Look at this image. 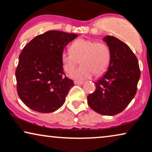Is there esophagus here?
<instances>
[{
	"label": "esophagus",
	"instance_id": "obj_1",
	"mask_svg": "<svg viewBox=\"0 0 152 152\" xmlns=\"http://www.w3.org/2000/svg\"><path fill=\"white\" fill-rule=\"evenodd\" d=\"M74 84H76V85H82V84H83V82L78 81V80H74Z\"/></svg>",
	"mask_w": 152,
	"mask_h": 152
}]
</instances>
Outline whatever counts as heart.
Listing matches in <instances>:
<instances>
[{
  "mask_svg": "<svg viewBox=\"0 0 152 152\" xmlns=\"http://www.w3.org/2000/svg\"><path fill=\"white\" fill-rule=\"evenodd\" d=\"M62 62L64 69L69 72L80 62L82 65L71 72V76L85 80L95 74L99 76L106 72L110 61L108 46L94 40L79 39L73 42L70 49L63 50Z\"/></svg>",
  "mask_w": 152,
  "mask_h": 152,
  "instance_id": "heart-1",
  "label": "heart"
}]
</instances>
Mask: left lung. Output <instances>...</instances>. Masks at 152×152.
I'll return each mask as SVG.
<instances>
[{
  "label": "left lung",
  "instance_id": "1",
  "mask_svg": "<svg viewBox=\"0 0 152 152\" xmlns=\"http://www.w3.org/2000/svg\"><path fill=\"white\" fill-rule=\"evenodd\" d=\"M110 51L108 69L88 96L89 106L103 115H115L126 108L137 92L140 76L138 61L129 46L113 36L104 38Z\"/></svg>",
  "mask_w": 152,
  "mask_h": 152
}]
</instances>
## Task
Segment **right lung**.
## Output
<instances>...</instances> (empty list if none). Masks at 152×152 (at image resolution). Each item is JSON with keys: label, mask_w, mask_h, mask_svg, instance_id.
Segmentation results:
<instances>
[{"label": "right lung", "mask_w": 152, "mask_h": 152, "mask_svg": "<svg viewBox=\"0 0 152 152\" xmlns=\"http://www.w3.org/2000/svg\"><path fill=\"white\" fill-rule=\"evenodd\" d=\"M76 37V34L50 30L24 46L15 74L18 95L28 108L48 113L63 105L74 83L65 76L61 56L64 47Z\"/></svg>", "instance_id": "add662e5"}]
</instances>
